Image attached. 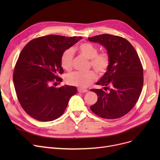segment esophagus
Returning a JSON list of instances; mask_svg holds the SVG:
<instances>
[{"instance_id":"esophagus-1","label":"esophagus","mask_w":160,"mask_h":160,"mask_svg":"<svg viewBox=\"0 0 160 160\" xmlns=\"http://www.w3.org/2000/svg\"><path fill=\"white\" fill-rule=\"evenodd\" d=\"M78 91L79 92V93H87V92L88 91V90L87 89H81V88H78Z\"/></svg>"}]
</instances>
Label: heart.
<instances>
[{
	"label": "heart",
	"instance_id": "b5f03b06",
	"mask_svg": "<svg viewBox=\"0 0 160 160\" xmlns=\"http://www.w3.org/2000/svg\"><path fill=\"white\" fill-rule=\"evenodd\" d=\"M78 50L81 54L90 60V65L98 74H103L107 71L110 63V56L107 52L98 53V48L89 43H82ZM73 58V49L69 48L65 50L61 57V64L64 69L67 71L72 69ZM96 79L97 76L93 71L74 72L67 75L65 77V81L68 84L80 88H88Z\"/></svg>",
	"mask_w": 160,
	"mask_h": 160
}]
</instances>
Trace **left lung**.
<instances>
[{
  "label": "left lung",
  "instance_id": "obj_1",
  "mask_svg": "<svg viewBox=\"0 0 160 160\" xmlns=\"http://www.w3.org/2000/svg\"><path fill=\"white\" fill-rule=\"evenodd\" d=\"M88 39L104 46L110 59L106 72L96 83L105 91L91 90L97 95L98 100L90 108L102 118H119L132 110L141 95L143 69L140 59L135 48L123 38L105 33Z\"/></svg>",
  "mask_w": 160,
  "mask_h": 160
}]
</instances>
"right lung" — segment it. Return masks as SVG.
<instances>
[{"instance_id": "add662e5", "label": "right lung", "mask_w": 160, "mask_h": 160, "mask_svg": "<svg viewBox=\"0 0 160 160\" xmlns=\"http://www.w3.org/2000/svg\"><path fill=\"white\" fill-rule=\"evenodd\" d=\"M82 37L48 35L30 41L21 52L13 75L17 97L23 110L40 121H51L65 112L75 86H52L62 82L61 57Z\"/></svg>"}]
</instances>
